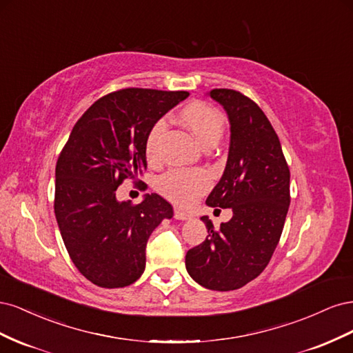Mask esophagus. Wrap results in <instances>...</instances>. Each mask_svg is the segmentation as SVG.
Masks as SVG:
<instances>
[{
	"instance_id": "esophagus-1",
	"label": "esophagus",
	"mask_w": 353,
	"mask_h": 353,
	"mask_svg": "<svg viewBox=\"0 0 353 353\" xmlns=\"http://www.w3.org/2000/svg\"><path fill=\"white\" fill-rule=\"evenodd\" d=\"M174 216H175V219H178V221H190V219L194 218L193 215H191V213L181 210V209H178V208H175V210H174Z\"/></svg>"
}]
</instances>
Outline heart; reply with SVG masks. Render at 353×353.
I'll return each mask as SVG.
<instances>
[{
  "label": "heart",
  "mask_w": 353,
  "mask_h": 353,
  "mask_svg": "<svg viewBox=\"0 0 353 353\" xmlns=\"http://www.w3.org/2000/svg\"><path fill=\"white\" fill-rule=\"evenodd\" d=\"M179 122L205 147H215L225 128V121L215 108L194 101L179 113ZM165 130V121H157L148 131L144 152L150 162L159 159V138ZM210 187V175L201 169H172L157 179L156 188L160 194L178 206H190Z\"/></svg>",
  "instance_id": "1"
}]
</instances>
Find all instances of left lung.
Instances as JSON below:
<instances>
[{"mask_svg":"<svg viewBox=\"0 0 353 353\" xmlns=\"http://www.w3.org/2000/svg\"><path fill=\"white\" fill-rule=\"evenodd\" d=\"M209 97L228 114L230 148L219 183L206 205L232 209L215 230L201 216L209 236L190 249L185 268L209 290H236L270 263L290 206V170L268 117L249 97L234 90H212Z\"/></svg>","mask_w":353,"mask_h":353,"instance_id":"8db88e82","label":"left lung"}]
</instances>
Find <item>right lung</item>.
I'll list each match as a JSON object with an SVG mask.
<instances>
[{"instance_id": "add662e5", "label": "right lung", "mask_w": 353, "mask_h": 353, "mask_svg": "<svg viewBox=\"0 0 353 353\" xmlns=\"http://www.w3.org/2000/svg\"><path fill=\"white\" fill-rule=\"evenodd\" d=\"M187 91L126 88L104 95L73 126L56 165L54 213L68 253L92 284L119 288L145 268L148 237L174 209L159 194L119 201L123 179L143 175L152 126Z\"/></svg>"}]
</instances>
